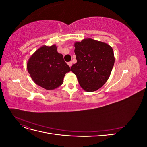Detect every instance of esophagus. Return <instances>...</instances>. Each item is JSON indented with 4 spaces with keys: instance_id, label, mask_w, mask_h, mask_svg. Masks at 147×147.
I'll return each mask as SVG.
<instances>
[{
    "instance_id": "esophagus-1",
    "label": "esophagus",
    "mask_w": 147,
    "mask_h": 147,
    "mask_svg": "<svg viewBox=\"0 0 147 147\" xmlns=\"http://www.w3.org/2000/svg\"><path fill=\"white\" fill-rule=\"evenodd\" d=\"M68 64V65H69V67H71L72 65V61H70V62H69V63H67Z\"/></svg>"
}]
</instances>
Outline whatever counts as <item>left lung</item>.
<instances>
[{
    "label": "left lung",
    "mask_w": 147,
    "mask_h": 147,
    "mask_svg": "<svg viewBox=\"0 0 147 147\" xmlns=\"http://www.w3.org/2000/svg\"><path fill=\"white\" fill-rule=\"evenodd\" d=\"M77 63L71 67L84 91H95L107 81L115 63L112 48L91 38L75 43Z\"/></svg>",
    "instance_id": "1"
}]
</instances>
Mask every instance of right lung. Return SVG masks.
<instances>
[{"mask_svg":"<svg viewBox=\"0 0 147 147\" xmlns=\"http://www.w3.org/2000/svg\"><path fill=\"white\" fill-rule=\"evenodd\" d=\"M27 68L33 81L48 90L61 85L65 74L70 71L55 45L38 49L29 58Z\"/></svg>","mask_w":147,"mask_h":147,"instance_id":"add662e5","label":"right lung"}]
</instances>
